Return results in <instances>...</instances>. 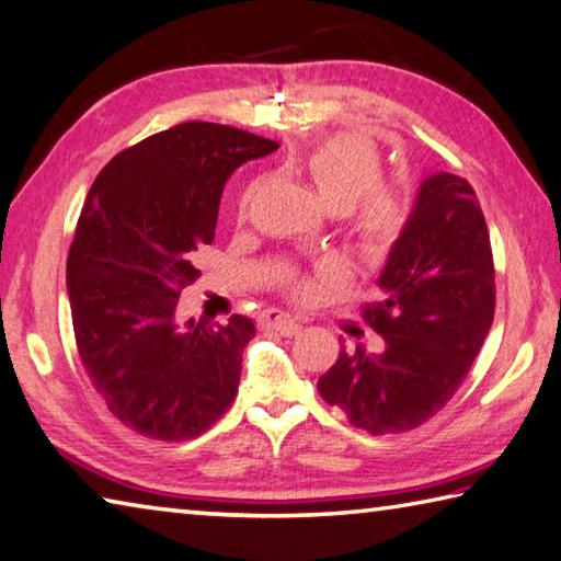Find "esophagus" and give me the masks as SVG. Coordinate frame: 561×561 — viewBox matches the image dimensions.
I'll return each mask as SVG.
<instances>
[{
	"instance_id": "obj_1",
	"label": "esophagus",
	"mask_w": 561,
	"mask_h": 561,
	"mask_svg": "<svg viewBox=\"0 0 561 561\" xmlns=\"http://www.w3.org/2000/svg\"><path fill=\"white\" fill-rule=\"evenodd\" d=\"M261 324L268 327V330H276L280 334H298L302 330V322L298 320V317L285 312V310H278V308H271V310H263L261 314Z\"/></svg>"
}]
</instances>
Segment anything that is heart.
Here are the masks:
<instances>
[{
  "label": "heart",
  "instance_id": "1",
  "mask_svg": "<svg viewBox=\"0 0 561 561\" xmlns=\"http://www.w3.org/2000/svg\"><path fill=\"white\" fill-rule=\"evenodd\" d=\"M302 173L334 213L357 205L352 210V231L364 256L380 259L396 247L408 225V199L396 187L380 185L383 161L374 144L356 136H334L305 156ZM332 276L334 268L322 266L317 276H288L285 288L295 298L310 300L320 283Z\"/></svg>",
  "mask_w": 561,
  "mask_h": 561
}]
</instances>
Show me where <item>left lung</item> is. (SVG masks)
<instances>
[{
    "instance_id": "left-lung-1",
    "label": "left lung",
    "mask_w": 561,
    "mask_h": 561,
    "mask_svg": "<svg viewBox=\"0 0 561 561\" xmlns=\"http://www.w3.org/2000/svg\"><path fill=\"white\" fill-rule=\"evenodd\" d=\"M493 278L473 187L454 173L427 175L376 280L383 298L364 308L383 352L342 346L317 380L320 396L371 435L422 425L449 403L481 352L495 310Z\"/></svg>"
}]
</instances>
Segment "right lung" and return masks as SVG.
I'll return each mask as SVG.
<instances>
[{
	"label": "right lung",
	"mask_w": 561,
	"mask_h": 561,
	"mask_svg": "<svg viewBox=\"0 0 561 561\" xmlns=\"http://www.w3.org/2000/svg\"><path fill=\"white\" fill-rule=\"evenodd\" d=\"M276 141L185 122L116 153L92 183L68 253L78 352L114 417L144 437L193 439L237 398L256 327L178 320L195 251L215 241L221 190Z\"/></svg>",
	"instance_id": "add662e5"
}]
</instances>
